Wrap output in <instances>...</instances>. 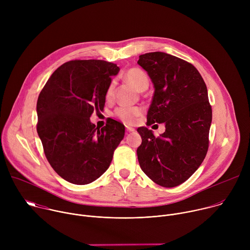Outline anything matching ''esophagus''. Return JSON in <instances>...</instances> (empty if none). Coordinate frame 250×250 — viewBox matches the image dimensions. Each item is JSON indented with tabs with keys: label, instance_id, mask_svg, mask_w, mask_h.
Here are the masks:
<instances>
[{
	"label": "esophagus",
	"instance_id": "34e87169",
	"mask_svg": "<svg viewBox=\"0 0 250 250\" xmlns=\"http://www.w3.org/2000/svg\"><path fill=\"white\" fill-rule=\"evenodd\" d=\"M125 129H126L127 132H132V131H134V128H133L132 126H128V125L125 126Z\"/></svg>",
	"mask_w": 250,
	"mask_h": 250
}]
</instances>
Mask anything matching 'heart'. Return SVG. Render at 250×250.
<instances>
[{"instance_id": "obj_1", "label": "heart", "mask_w": 250, "mask_h": 250, "mask_svg": "<svg viewBox=\"0 0 250 250\" xmlns=\"http://www.w3.org/2000/svg\"><path fill=\"white\" fill-rule=\"evenodd\" d=\"M125 79L131 83L135 88L139 91H145L149 85L148 75L144 70L139 68H130L125 74ZM115 81H112L108 88L105 90L104 97L108 101L113 100L115 94ZM142 113V109L140 108H131V106H119L115 111V116L120 119L122 122L125 124H132L137 117H139Z\"/></svg>"}]
</instances>
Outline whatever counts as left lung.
I'll return each instance as SVG.
<instances>
[{"label":"left lung","mask_w":250,"mask_h":250,"mask_svg":"<svg viewBox=\"0 0 250 250\" xmlns=\"http://www.w3.org/2000/svg\"><path fill=\"white\" fill-rule=\"evenodd\" d=\"M154 86L147 125L165 124V132L137 128L142 142L137 148L141 170L166 188L184 183L204 161L208 148L211 106L207 86L191 63L164 52L139 55Z\"/></svg>","instance_id":"obj_1"}]
</instances>
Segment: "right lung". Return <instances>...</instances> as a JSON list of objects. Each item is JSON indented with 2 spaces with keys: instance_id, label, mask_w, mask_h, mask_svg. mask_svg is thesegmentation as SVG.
Returning <instances> with one entry per match:
<instances>
[{
  "instance_id": "add662e5",
  "label": "right lung",
  "mask_w": 250,
  "mask_h": 250,
  "mask_svg": "<svg viewBox=\"0 0 250 250\" xmlns=\"http://www.w3.org/2000/svg\"><path fill=\"white\" fill-rule=\"evenodd\" d=\"M120 68L104 60H72L58 67L42 90L37 104V130L44 154L64 180L92 183L109 168L125 125L115 120L101 129L91 123L103 111L111 76Z\"/></svg>"
}]
</instances>
